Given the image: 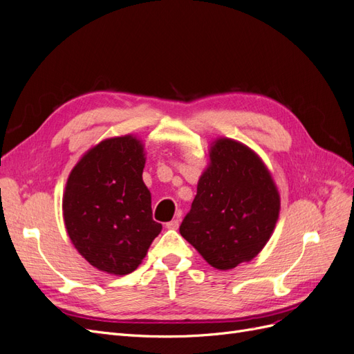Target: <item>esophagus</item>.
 Listing matches in <instances>:
<instances>
[{"label":"esophagus","mask_w":354,"mask_h":354,"mask_svg":"<svg viewBox=\"0 0 354 354\" xmlns=\"http://www.w3.org/2000/svg\"><path fill=\"white\" fill-rule=\"evenodd\" d=\"M178 224H180V220L178 218H174V220H171V221H168L165 226H167V229H173V230H176L177 227H178Z\"/></svg>","instance_id":"obj_1"}]
</instances>
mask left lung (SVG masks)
<instances>
[{
    "mask_svg": "<svg viewBox=\"0 0 354 354\" xmlns=\"http://www.w3.org/2000/svg\"><path fill=\"white\" fill-rule=\"evenodd\" d=\"M279 209V192L260 156L232 138H218L180 234L208 264L230 270L264 248Z\"/></svg>",
    "mask_w": 354,
    "mask_h": 354,
    "instance_id": "obj_1",
    "label": "left lung"
}]
</instances>
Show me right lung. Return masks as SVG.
I'll list each match as a JSON object with an SVG mask.
<instances>
[{"label": "right lung", "instance_id": "1", "mask_svg": "<svg viewBox=\"0 0 354 354\" xmlns=\"http://www.w3.org/2000/svg\"><path fill=\"white\" fill-rule=\"evenodd\" d=\"M145 151L133 136L106 138L71 171L63 220L77 251L95 269L134 272L162 230L143 183Z\"/></svg>", "mask_w": 354, "mask_h": 354}]
</instances>
